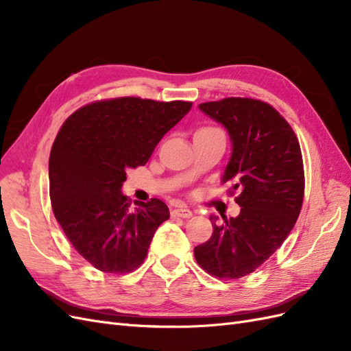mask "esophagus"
<instances>
[{"mask_svg":"<svg viewBox=\"0 0 351 351\" xmlns=\"http://www.w3.org/2000/svg\"><path fill=\"white\" fill-rule=\"evenodd\" d=\"M171 215L178 217V218H190L193 214H192V210L187 208H177V209L171 210Z\"/></svg>","mask_w":351,"mask_h":351,"instance_id":"obj_1","label":"esophagus"}]
</instances>
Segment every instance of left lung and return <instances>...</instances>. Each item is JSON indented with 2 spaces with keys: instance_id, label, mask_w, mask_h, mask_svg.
<instances>
[{
  "instance_id": "1",
  "label": "left lung",
  "mask_w": 351,
  "mask_h": 351,
  "mask_svg": "<svg viewBox=\"0 0 351 351\" xmlns=\"http://www.w3.org/2000/svg\"><path fill=\"white\" fill-rule=\"evenodd\" d=\"M199 110L228 132L232 151L221 182L239 190L241 209L222 224L209 217L214 232L195 247V258L208 274L236 280L261 267L299 218L304 193L300 145L267 102L226 98L200 104Z\"/></svg>"
}]
</instances>
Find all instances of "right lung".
Returning a JSON list of instances; mask_svg holds the SVG:
<instances>
[{"label": "right lung", "instance_id": "add662e5", "mask_svg": "<svg viewBox=\"0 0 351 351\" xmlns=\"http://www.w3.org/2000/svg\"><path fill=\"white\" fill-rule=\"evenodd\" d=\"M192 102L133 97L99 101L73 112L49 155L52 210L67 239L95 268L132 272L145 261L156 228L169 218L162 200L121 193L125 171L145 165Z\"/></svg>", "mask_w": 351, "mask_h": 351}]
</instances>
